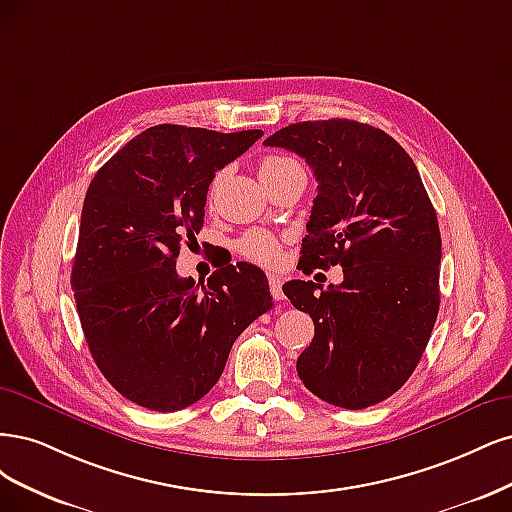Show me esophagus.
I'll return each mask as SVG.
<instances>
[{
	"mask_svg": "<svg viewBox=\"0 0 512 512\" xmlns=\"http://www.w3.org/2000/svg\"><path fill=\"white\" fill-rule=\"evenodd\" d=\"M268 283H270L272 298H274L276 302L283 300V298H285V293H283V278H280L278 274H270V276H268Z\"/></svg>",
	"mask_w": 512,
	"mask_h": 512,
	"instance_id": "1",
	"label": "esophagus"
}]
</instances>
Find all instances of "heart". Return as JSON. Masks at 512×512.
<instances>
[{
	"label": "heart",
	"instance_id": "obj_1",
	"mask_svg": "<svg viewBox=\"0 0 512 512\" xmlns=\"http://www.w3.org/2000/svg\"><path fill=\"white\" fill-rule=\"evenodd\" d=\"M293 166H298V163H295L289 157L268 155V157H263L261 163H259V176L268 178V176H274L278 172H285ZM238 251L246 259L257 261V263H276L278 257H280V242L270 234L249 232L246 236H242V240L238 242Z\"/></svg>",
	"mask_w": 512,
	"mask_h": 512
}]
</instances>
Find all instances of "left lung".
Instances as JSON below:
<instances>
[{"label":"left lung","instance_id":"8db88e82","mask_svg":"<svg viewBox=\"0 0 512 512\" xmlns=\"http://www.w3.org/2000/svg\"><path fill=\"white\" fill-rule=\"evenodd\" d=\"M266 146L306 159L317 176L304 272L342 266L340 285L283 287L315 338L298 357L308 391L359 410L387 400L415 372L440 306V229L415 161L383 129L351 119L302 121Z\"/></svg>","mask_w":512,"mask_h":512}]
</instances>
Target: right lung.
<instances>
[{
    "mask_svg": "<svg viewBox=\"0 0 512 512\" xmlns=\"http://www.w3.org/2000/svg\"><path fill=\"white\" fill-rule=\"evenodd\" d=\"M263 136L148 127L95 174L82 206L72 289L89 351L123 398L157 412L202 400L236 338L272 308L251 263L178 276L183 240L204 225L214 172Z\"/></svg>",
    "mask_w": 512,
    "mask_h": 512,
    "instance_id": "obj_1",
    "label": "right lung"
}]
</instances>
